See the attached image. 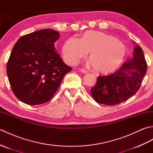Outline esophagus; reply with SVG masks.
Masks as SVG:
<instances>
[{"mask_svg": "<svg viewBox=\"0 0 153 153\" xmlns=\"http://www.w3.org/2000/svg\"><path fill=\"white\" fill-rule=\"evenodd\" d=\"M79 70L80 71H82V72H83V73H87V71L85 69H83V68H79Z\"/></svg>", "mask_w": 153, "mask_h": 153, "instance_id": "34e87169", "label": "esophagus"}]
</instances>
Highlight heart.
Masks as SVG:
<instances>
[{"label":"heart","mask_w":153,"mask_h":153,"mask_svg":"<svg viewBox=\"0 0 153 153\" xmlns=\"http://www.w3.org/2000/svg\"><path fill=\"white\" fill-rule=\"evenodd\" d=\"M89 52V58L96 72L111 74L121 66L126 48L118 39L97 31H87L81 39L71 37L65 42L62 54L68 63L74 64Z\"/></svg>","instance_id":"1"}]
</instances>
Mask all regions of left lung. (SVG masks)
<instances>
[{
    "label": "left lung",
    "mask_w": 153,
    "mask_h": 153,
    "mask_svg": "<svg viewBox=\"0 0 153 153\" xmlns=\"http://www.w3.org/2000/svg\"><path fill=\"white\" fill-rule=\"evenodd\" d=\"M147 64L140 46L137 45L134 54L126 61L118 70L106 76H99L91 93L96 102L114 106L123 102L138 91Z\"/></svg>",
    "instance_id": "obj_1"
}]
</instances>
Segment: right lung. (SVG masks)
Listing matches in <instances>:
<instances>
[{
    "instance_id": "obj_1",
    "label": "right lung",
    "mask_w": 153,
    "mask_h": 153,
    "mask_svg": "<svg viewBox=\"0 0 153 153\" xmlns=\"http://www.w3.org/2000/svg\"><path fill=\"white\" fill-rule=\"evenodd\" d=\"M59 36L58 31L45 29L23 35L14 45L6 72L20 101L29 105L49 101L65 75L72 70L56 52L54 43Z\"/></svg>"
}]
</instances>
